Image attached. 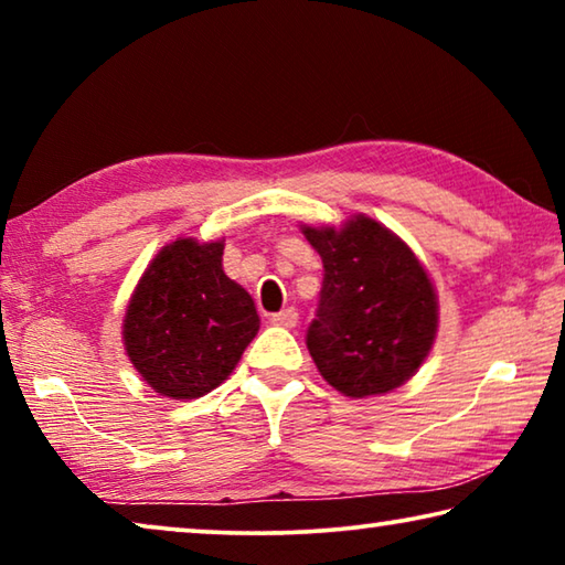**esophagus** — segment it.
Segmentation results:
<instances>
[{"mask_svg":"<svg viewBox=\"0 0 565 565\" xmlns=\"http://www.w3.org/2000/svg\"><path fill=\"white\" fill-rule=\"evenodd\" d=\"M271 321L276 323V327H284V329H294L296 323H299V311L294 309V306H289V309H284L279 313H274Z\"/></svg>","mask_w":565,"mask_h":565,"instance_id":"34e87169","label":"esophagus"}]
</instances>
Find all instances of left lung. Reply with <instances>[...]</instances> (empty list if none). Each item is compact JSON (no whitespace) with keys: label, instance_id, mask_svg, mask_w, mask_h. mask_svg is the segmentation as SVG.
I'll list each match as a JSON object with an SVG mask.
<instances>
[{"label":"left lung","instance_id":"left-lung-1","mask_svg":"<svg viewBox=\"0 0 565 565\" xmlns=\"http://www.w3.org/2000/svg\"><path fill=\"white\" fill-rule=\"evenodd\" d=\"M323 262L319 313L306 347L319 374L349 398L404 386L434 349L438 294L404 238L366 214L341 226L301 224Z\"/></svg>","mask_w":565,"mask_h":565}]
</instances>
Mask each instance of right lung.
<instances>
[{
    "mask_svg": "<svg viewBox=\"0 0 565 565\" xmlns=\"http://www.w3.org/2000/svg\"><path fill=\"white\" fill-rule=\"evenodd\" d=\"M224 238L179 236L161 246L134 286L124 351L159 396L191 401L232 376L259 331L252 294L222 266Z\"/></svg>",
    "mask_w": 565,
    "mask_h": 565,
    "instance_id": "1",
    "label": "right lung"
}]
</instances>
